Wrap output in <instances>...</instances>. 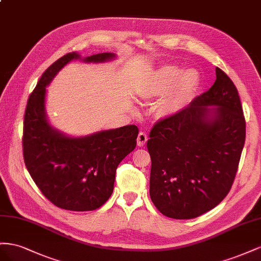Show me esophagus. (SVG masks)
I'll list each match as a JSON object with an SVG mask.
<instances>
[{"instance_id": "34e87169", "label": "esophagus", "mask_w": 261, "mask_h": 261, "mask_svg": "<svg viewBox=\"0 0 261 261\" xmlns=\"http://www.w3.org/2000/svg\"><path fill=\"white\" fill-rule=\"evenodd\" d=\"M147 141V135L145 132L141 131L138 136V145L139 146H144Z\"/></svg>"}]
</instances>
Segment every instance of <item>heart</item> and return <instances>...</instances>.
I'll return each mask as SVG.
<instances>
[{"mask_svg":"<svg viewBox=\"0 0 261 261\" xmlns=\"http://www.w3.org/2000/svg\"><path fill=\"white\" fill-rule=\"evenodd\" d=\"M198 83L199 75L196 71L187 70L181 73L176 65H164L147 85L143 95L150 98L170 92L162 107L165 113L170 114L186 106Z\"/></svg>","mask_w":261,"mask_h":261,"instance_id":"obj_1","label":"heart"}]
</instances>
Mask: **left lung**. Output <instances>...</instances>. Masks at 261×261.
<instances>
[{
  "instance_id": "8db88e82",
  "label": "left lung",
  "mask_w": 261,
  "mask_h": 261,
  "mask_svg": "<svg viewBox=\"0 0 261 261\" xmlns=\"http://www.w3.org/2000/svg\"><path fill=\"white\" fill-rule=\"evenodd\" d=\"M215 74L209 91L150 132V196L165 217L197 218L217 206L233 185L246 122L232 80L219 68Z\"/></svg>"
}]
</instances>
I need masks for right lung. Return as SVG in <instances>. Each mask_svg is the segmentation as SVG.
<instances>
[{
    "label": "right lung",
    "instance_id": "add662e5",
    "mask_svg": "<svg viewBox=\"0 0 261 261\" xmlns=\"http://www.w3.org/2000/svg\"><path fill=\"white\" fill-rule=\"evenodd\" d=\"M115 54L103 52L82 58L71 52L43 72L27 101L23 150L29 174L43 196L70 211L98 209L114 191L116 170L136 148L139 129L135 124L102 130L85 137H70L56 129L46 113L47 86L73 60L102 63Z\"/></svg>",
    "mask_w": 261,
    "mask_h": 261
}]
</instances>
